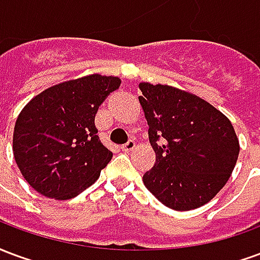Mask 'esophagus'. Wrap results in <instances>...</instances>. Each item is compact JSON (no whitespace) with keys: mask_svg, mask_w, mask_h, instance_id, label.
I'll return each mask as SVG.
<instances>
[{"mask_svg":"<svg viewBox=\"0 0 260 260\" xmlns=\"http://www.w3.org/2000/svg\"><path fill=\"white\" fill-rule=\"evenodd\" d=\"M134 147H135V141H132V139H131V141L126 142L125 145H122V146H121V149H122L124 152H131Z\"/></svg>","mask_w":260,"mask_h":260,"instance_id":"esophagus-1","label":"esophagus"}]
</instances>
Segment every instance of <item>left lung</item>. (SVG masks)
<instances>
[{"mask_svg": "<svg viewBox=\"0 0 260 260\" xmlns=\"http://www.w3.org/2000/svg\"><path fill=\"white\" fill-rule=\"evenodd\" d=\"M156 163L143 175L154 198L174 210H191L229 181L240 143L230 119L212 104L167 85L139 83Z\"/></svg>", "mask_w": 260, "mask_h": 260, "instance_id": "obj_1", "label": "left lung"}]
</instances>
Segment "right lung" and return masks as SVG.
<instances>
[{
	"mask_svg": "<svg viewBox=\"0 0 260 260\" xmlns=\"http://www.w3.org/2000/svg\"><path fill=\"white\" fill-rule=\"evenodd\" d=\"M121 80L90 75L37 94L20 111L14 157L29 185L54 199H71L94 184L113 153L97 135V110Z\"/></svg>",
	"mask_w": 260,
	"mask_h": 260,
	"instance_id": "add662e5",
	"label": "right lung"
}]
</instances>
